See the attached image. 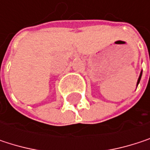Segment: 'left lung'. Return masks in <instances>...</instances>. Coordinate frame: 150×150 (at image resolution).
<instances>
[{
    "label": "left lung",
    "instance_id": "8db88e82",
    "mask_svg": "<svg viewBox=\"0 0 150 150\" xmlns=\"http://www.w3.org/2000/svg\"><path fill=\"white\" fill-rule=\"evenodd\" d=\"M142 72H141V75L139 76V79H138V81H137V85L139 84V82H140V80H141V77H142Z\"/></svg>",
    "mask_w": 150,
    "mask_h": 150
}]
</instances>
